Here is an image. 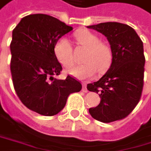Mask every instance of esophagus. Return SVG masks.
Masks as SVG:
<instances>
[{
    "mask_svg": "<svg viewBox=\"0 0 151 151\" xmlns=\"http://www.w3.org/2000/svg\"><path fill=\"white\" fill-rule=\"evenodd\" d=\"M82 85H83V87H82V91L83 92H88V90H87V84L85 82H83Z\"/></svg>",
    "mask_w": 151,
    "mask_h": 151,
    "instance_id": "34e87169",
    "label": "esophagus"
}]
</instances>
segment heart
<instances>
[{"instance_id": "b5f03b06", "label": "heart", "mask_w": 151, "mask_h": 151, "mask_svg": "<svg viewBox=\"0 0 151 151\" xmlns=\"http://www.w3.org/2000/svg\"><path fill=\"white\" fill-rule=\"evenodd\" d=\"M74 35L77 42L87 50L82 58L83 64L72 67L68 70V73L77 79L84 80L93 78L97 71L101 74L107 71L112 61L111 46L101 42L100 37L88 30H80ZM54 52L63 67L70 68L74 64L72 47L66 38L57 40Z\"/></svg>"}]
</instances>
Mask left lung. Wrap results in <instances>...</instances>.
Here are the masks:
<instances>
[{"mask_svg": "<svg viewBox=\"0 0 151 151\" xmlns=\"http://www.w3.org/2000/svg\"><path fill=\"white\" fill-rule=\"evenodd\" d=\"M107 37L112 50V62L98 81L87 85L90 91L100 92L101 101L90 108L91 117L101 122L125 119L139 103L144 84L143 42L134 29L119 22L88 26Z\"/></svg>", "mask_w": 151, "mask_h": 151, "instance_id": "1", "label": "left lung"}]
</instances>
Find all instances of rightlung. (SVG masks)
Returning a JSON list of instances; mask_svg holds the SVG:
<instances>
[{
    "mask_svg": "<svg viewBox=\"0 0 151 151\" xmlns=\"http://www.w3.org/2000/svg\"><path fill=\"white\" fill-rule=\"evenodd\" d=\"M71 30L54 17L39 13L23 17L12 31L10 47L14 90L24 106L40 115H56L70 94L82 88L81 81L70 75L65 80L54 77L62 70L54 46Z\"/></svg>",
    "mask_w": 151,
    "mask_h": 151,
    "instance_id": "right-lung-1",
    "label": "right lung"
}]
</instances>
